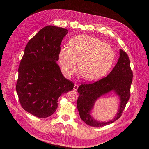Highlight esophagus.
Wrapping results in <instances>:
<instances>
[{"instance_id": "34e87169", "label": "esophagus", "mask_w": 149, "mask_h": 149, "mask_svg": "<svg viewBox=\"0 0 149 149\" xmlns=\"http://www.w3.org/2000/svg\"><path fill=\"white\" fill-rule=\"evenodd\" d=\"M78 88H79V85L77 84H74V91H77Z\"/></svg>"}]
</instances>
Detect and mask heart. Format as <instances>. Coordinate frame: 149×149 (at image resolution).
I'll return each mask as SVG.
<instances>
[{
  "label": "heart",
  "mask_w": 149,
  "mask_h": 149,
  "mask_svg": "<svg viewBox=\"0 0 149 149\" xmlns=\"http://www.w3.org/2000/svg\"><path fill=\"white\" fill-rule=\"evenodd\" d=\"M69 49L63 48L58 60L63 73L70 77L77 69L84 79L97 80L104 76L111 68L115 57L111 45L86 35H79L68 43Z\"/></svg>",
  "instance_id": "heart-1"
}]
</instances>
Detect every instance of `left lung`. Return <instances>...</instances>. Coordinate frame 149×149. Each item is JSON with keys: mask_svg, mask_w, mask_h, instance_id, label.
Returning a JSON list of instances; mask_svg holds the SVG:
<instances>
[{"mask_svg": "<svg viewBox=\"0 0 149 149\" xmlns=\"http://www.w3.org/2000/svg\"><path fill=\"white\" fill-rule=\"evenodd\" d=\"M132 79L129 57L126 52L120 49L119 59L110 74L95 83L81 84L78 88L80 95L77 100V109L82 121L91 126L101 127L118 120L129 100ZM112 91L119 97L117 113L113 119L107 122L95 120L91 115L95 102L99 97Z\"/></svg>", "mask_w": 149, "mask_h": 149, "instance_id": "1", "label": "left lung"}]
</instances>
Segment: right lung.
I'll return each instance as SVG.
<instances>
[{
  "label": "right lung",
  "instance_id": "1",
  "mask_svg": "<svg viewBox=\"0 0 149 149\" xmlns=\"http://www.w3.org/2000/svg\"><path fill=\"white\" fill-rule=\"evenodd\" d=\"M68 32L54 26L43 28L28 42L21 60L16 91L23 109L38 118L52 115L60 95L74 88L56 63Z\"/></svg>",
  "mask_w": 149,
  "mask_h": 149
}]
</instances>
